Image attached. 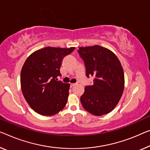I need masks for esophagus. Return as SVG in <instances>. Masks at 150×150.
Segmentation results:
<instances>
[{
  "label": "esophagus",
  "instance_id": "obj_1",
  "mask_svg": "<svg viewBox=\"0 0 150 150\" xmlns=\"http://www.w3.org/2000/svg\"><path fill=\"white\" fill-rule=\"evenodd\" d=\"M76 85H77L76 83H71V84H70V87H71V88H73V87L75 86Z\"/></svg>",
  "mask_w": 150,
  "mask_h": 150
}]
</instances>
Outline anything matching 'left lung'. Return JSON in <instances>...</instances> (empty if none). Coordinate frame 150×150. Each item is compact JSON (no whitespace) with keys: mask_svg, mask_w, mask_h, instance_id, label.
I'll return each mask as SVG.
<instances>
[{"mask_svg":"<svg viewBox=\"0 0 150 150\" xmlns=\"http://www.w3.org/2000/svg\"><path fill=\"white\" fill-rule=\"evenodd\" d=\"M78 53L84 62L86 76L93 77L80 100L84 109L95 116L113 110L122 96L124 72L119 60L111 50L100 46L80 47Z\"/></svg>","mask_w":150,"mask_h":150,"instance_id":"1","label":"left lung"}]
</instances>
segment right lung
Returning a JSON list of instances; mask_svg holds the SVG:
<instances>
[{
  "label": "right lung",
  "instance_id": "right-lung-1",
  "mask_svg": "<svg viewBox=\"0 0 150 150\" xmlns=\"http://www.w3.org/2000/svg\"><path fill=\"white\" fill-rule=\"evenodd\" d=\"M75 50L46 47L32 53L21 71V91L35 112L52 116L64 108L70 84L58 81L62 59Z\"/></svg>",
  "mask_w": 150,
  "mask_h": 150
}]
</instances>
